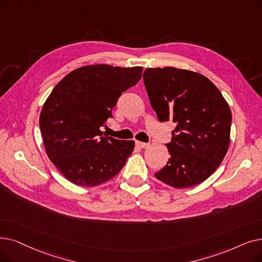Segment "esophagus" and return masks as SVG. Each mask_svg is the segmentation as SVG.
Returning <instances> with one entry per match:
<instances>
[{
  "instance_id": "34e87169",
  "label": "esophagus",
  "mask_w": 262,
  "mask_h": 262,
  "mask_svg": "<svg viewBox=\"0 0 262 262\" xmlns=\"http://www.w3.org/2000/svg\"><path fill=\"white\" fill-rule=\"evenodd\" d=\"M136 145H137L138 147H140V149H145V147H147V146L150 145V143L141 142V141H136Z\"/></svg>"
}]
</instances>
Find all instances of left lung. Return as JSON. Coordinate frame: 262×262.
Segmentation results:
<instances>
[{"label":"left lung","instance_id":"1","mask_svg":"<svg viewBox=\"0 0 262 262\" xmlns=\"http://www.w3.org/2000/svg\"><path fill=\"white\" fill-rule=\"evenodd\" d=\"M143 82L157 119L176 124L171 141L166 143L170 159L154 176L176 188L202 183L228 151V104L207 77L190 71L146 68Z\"/></svg>","mask_w":262,"mask_h":262}]
</instances>
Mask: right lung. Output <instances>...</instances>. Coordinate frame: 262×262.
<instances>
[{
    "mask_svg": "<svg viewBox=\"0 0 262 262\" xmlns=\"http://www.w3.org/2000/svg\"><path fill=\"white\" fill-rule=\"evenodd\" d=\"M142 67L83 66L66 75L45 103L39 127L47 155L72 183L95 186L116 177L134 150L133 140L101 132L121 94L137 83Z\"/></svg>",
    "mask_w": 262,
    "mask_h": 262,
    "instance_id": "add662e5",
    "label": "right lung"
}]
</instances>
